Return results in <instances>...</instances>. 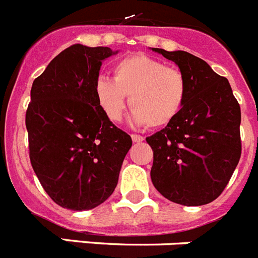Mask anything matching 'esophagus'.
I'll return each instance as SVG.
<instances>
[{
	"label": "esophagus",
	"mask_w": 258,
	"mask_h": 258,
	"mask_svg": "<svg viewBox=\"0 0 258 258\" xmlns=\"http://www.w3.org/2000/svg\"><path fill=\"white\" fill-rule=\"evenodd\" d=\"M131 138H132V142L134 143H142L143 140H144V138H143L142 135H136V134L131 135Z\"/></svg>",
	"instance_id": "esophagus-1"
}]
</instances>
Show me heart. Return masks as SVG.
<instances>
[{
    "mask_svg": "<svg viewBox=\"0 0 258 258\" xmlns=\"http://www.w3.org/2000/svg\"><path fill=\"white\" fill-rule=\"evenodd\" d=\"M187 95L188 82L182 71L142 53L116 61L113 80L101 76L95 83L96 101L107 119H122L128 96L132 122L152 128L171 124L184 107Z\"/></svg>",
    "mask_w": 258,
    "mask_h": 258,
    "instance_id": "b5f03b06",
    "label": "heart"
}]
</instances>
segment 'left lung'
I'll return each mask as SVG.
<instances>
[{"label": "left lung", "instance_id": "1", "mask_svg": "<svg viewBox=\"0 0 258 258\" xmlns=\"http://www.w3.org/2000/svg\"><path fill=\"white\" fill-rule=\"evenodd\" d=\"M152 50L175 62L187 78L184 107L174 122L147 138L152 183L172 203L199 207L222 194L241 154L240 106L226 78L183 50Z\"/></svg>", "mask_w": 258, "mask_h": 258}]
</instances>
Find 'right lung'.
Returning a JSON list of instances; mask_svg holds the SVG:
<instances>
[{
    "instance_id": "right-lung-1",
    "label": "right lung",
    "mask_w": 258,
    "mask_h": 258,
    "mask_svg": "<svg viewBox=\"0 0 258 258\" xmlns=\"http://www.w3.org/2000/svg\"><path fill=\"white\" fill-rule=\"evenodd\" d=\"M116 53L75 44L33 80L26 113L31 165L51 200L66 209L89 210L107 200L132 145L95 97L102 61Z\"/></svg>"
}]
</instances>
